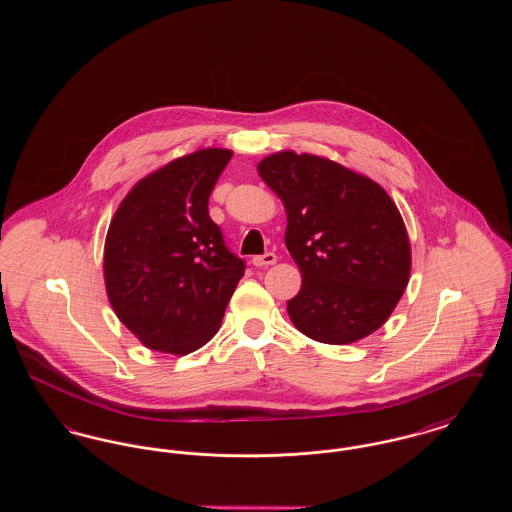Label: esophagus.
I'll return each mask as SVG.
<instances>
[{"instance_id": "esophagus-1", "label": "esophagus", "mask_w": 512, "mask_h": 512, "mask_svg": "<svg viewBox=\"0 0 512 512\" xmlns=\"http://www.w3.org/2000/svg\"><path fill=\"white\" fill-rule=\"evenodd\" d=\"M274 263H276V255L274 253H265V255L253 257V265L255 267H268V265H274Z\"/></svg>"}]
</instances>
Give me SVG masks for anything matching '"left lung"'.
<instances>
[{"mask_svg":"<svg viewBox=\"0 0 512 512\" xmlns=\"http://www.w3.org/2000/svg\"><path fill=\"white\" fill-rule=\"evenodd\" d=\"M284 203L286 247L301 272L288 301L311 340L347 345L376 332L411 276V244L388 192L361 172L311 153L278 151L257 165Z\"/></svg>","mask_w":512,"mask_h":512,"instance_id":"1","label":"left lung"}]
</instances>
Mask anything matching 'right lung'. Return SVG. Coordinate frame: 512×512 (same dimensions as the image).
<instances>
[{
    "instance_id": "add662e5",
    "label": "right lung",
    "mask_w": 512,
    "mask_h": 512,
    "mask_svg": "<svg viewBox=\"0 0 512 512\" xmlns=\"http://www.w3.org/2000/svg\"><path fill=\"white\" fill-rule=\"evenodd\" d=\"M232 157L207 147L138 180L113 215L103 278L122 324L146 345L188 355L219 332L244 261L222 242L209 195Z\"/></svg>"
}]
</instances>
